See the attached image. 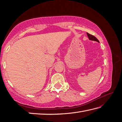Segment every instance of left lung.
Wrapping results in <instances>:
<instances>
[{
  "label": "left lung",
  "mask_w": 122,
  "mask_h": 122,
  "mask_svg": "<svg viewBox=\"0 0 122 122\" xmlns=\"http://www.w3.org/2000/svg\"><path fill=\"white\" fill-rule=\"evenodd\" d=\"M87 35L88 38H89V40H92V41H97V42H99V41L96 38L95 36H93L92 35H90L89 33H87Z\"/></svg>",
  "instance_id": "left-lung-1"
}]
</instances>
